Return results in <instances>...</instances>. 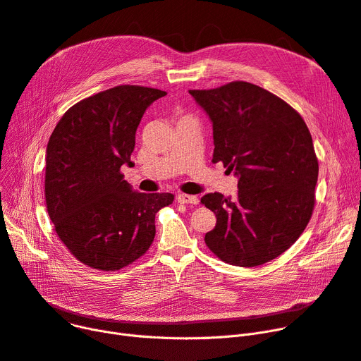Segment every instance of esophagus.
I'll list each match as a JSON object with an SVG mask.
<instances>
[{
  "label": "esophagus",
  "instance_id": "esophagus-1",
  "mask_svg": "<svg viewBox=\"0 0 361 361\" xmlns=\"http://www.w3.org/2000/svg\"><path fill=\"white\" fill-rule=\"evenodd\" d=\"M177 200H178V203H185V204H197L199 203L197 196H190V195H178Z\"/></svg>",
  "mask_w": 361,
  "mask_h": 361
}]
</instances>
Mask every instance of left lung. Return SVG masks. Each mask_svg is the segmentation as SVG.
Here are the masks:
<instances>
[{"mask_svg": "<svg viewBox=\"0 0 361 361\" xmlns=\"http://www.w3.org/2000/svg\"><path fill=\"white\" fill-rule=\"evenodd\" d=\"M188 92L212 121V162L238 177L235 199H200L216 216L204 243L225 263L259 267L290 249L312 218L319 164L310 131L293 106L253 83Z\"/></svg>", "mask_w": 361, "mask_h": 361, "instance_id": "left-lung-1", "label": "left lung"}]
</instances>
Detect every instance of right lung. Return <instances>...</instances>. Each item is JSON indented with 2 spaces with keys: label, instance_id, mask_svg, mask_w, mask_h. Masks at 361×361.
I'll use <instances>...</instances> for the list:
<instances>
[{
  "label": "right lung",
  "instance_id": "add662e5",
  "mask_svg": "<svg viewBox=\"0 0 361 361\" xmlns=\"http://www.w3.org/2000/svg\"><path fill=\"white\" fill-rule=\"evenodd\" d=\"M166 92L123 85L73 105L47 146L45 200L56 235L89 268L118 271L155 238L171 193H139L124 180L146 108Z\"/></svg>",
  "mask_w": 361,
  "mask_h": 361
}]
</instances>
